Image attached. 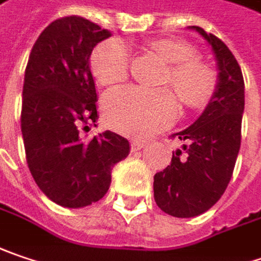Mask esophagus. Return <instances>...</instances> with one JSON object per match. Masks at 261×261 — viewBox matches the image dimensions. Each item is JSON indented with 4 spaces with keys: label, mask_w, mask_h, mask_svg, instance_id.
Listing matches in <instances>:
<instances>
[{
    "label": "esophagus",
    "mask_w": 261,
    "mask_h": 261,
    "mask_svg": "<svg viewBox=\"0 0 261 261\" xmlns=\"http://www.w3.org/2000/svg\"><path fill=\"white\" fill-rule=\"evenodd\" d=\"M144 147H145V144H144L142 141H132V142H130V151H132V152L142 150Z\"/></svg>",
    "instance_id": "34e87169"
}]
</instances>
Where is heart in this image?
<instances>
[{
	"mask_svg": "<svg viewBox=\"0 0 261 261\" xmlns=\"http://www.w3.org/2000/svg\"><path fill=\"white\" fill-rule=\"evenodd\" d=\"M152 46L170 66L166 84L191 107L200 106L212 95L215 76L197 59V49L179 38H162ZM129 48L119 39H110L94 49L91 70L102 85L122 82L129 74ZM106 120L111 127L130 137H147L173 122L177 114L175 95L169 89L152 91L141 86H122L109 91L102 99Z\"/></svg>",
	"mask_w": 261,
	"mask_h": 261,
	"instance_id": "heart-1",
	"label": "heart"
}]
</instances>
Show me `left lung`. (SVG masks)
I'll use <instances>...</instances> for the list:
<instances>
[{"label":"left lung","mask_w":261,"mask_h":261,"mask_svg":"<svg viewBox=\"0 0 261 261\" xmlns=\"http://www.w3.org/2000/svg\"><path fill=\"white\" fill-rule=\"evenodd\" d=\"M212 45L217 61V85L202 114L177 132L182 150L170 166L154 176V200L164 213L194 217L207 212L223 195L241 147L244 77L240 64L217 36L189 26Z\"/></svg>","instance_id":"8db88e82"}]
</instances>
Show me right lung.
Listing matches in <instances>:
<instances>
[{"mask_svg": "<svg viewBox=\"0 0 261 261\" xmlns=\"http://www.w3.org/2000/svg\"><path fill=\"white\" fill-rule=\"evenodd\" d=\"M110 36L79 16L54 20L36 39L24 70L20 122L28 166L39 189L63 207L101 200L114 164L129 154L127 139L111 130L85 135L97 120L89 57Z\"/></svg>", "mask_w": 261, "mask_h": 261, "instance_id": "obj_1", "label": "right lung"}]
</instances>
